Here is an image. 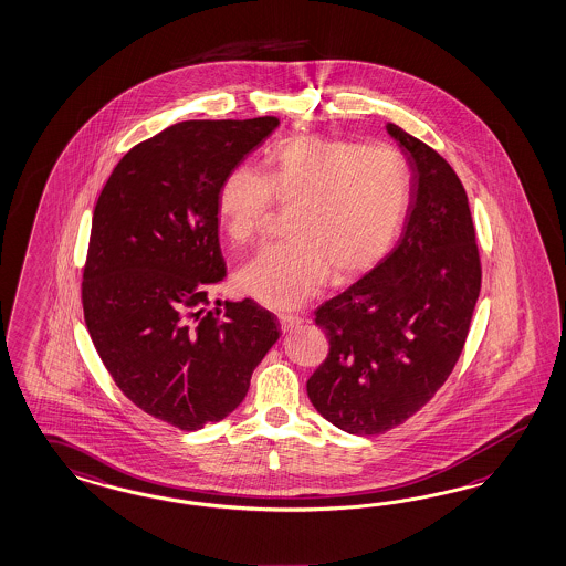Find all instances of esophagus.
Returning <instances> with one entry per match:
<instances>
[{
    "label": "esophagus",
    "mask_w": 566,
    "mask_h": 566,
    "mask_svg": "<svg viewBox=\"0 0 566 566\" xmlns=\"http://www.w3.org/2000/svg\"><path fill=\"white\" fill-rule=\"evenodd\" d=\"M279 323H281L283 331H291V328L300 326L304 321H302L300 316H293V314H281V316H279Z\"/></svg>",
    "instance_id": "1"
}]
</instances>
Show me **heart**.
<instances>
[{
	"instance_id": "b5f03b06",
	"label": "heart",
	"mask_w": 566,
	"mask_h": 566,
	"mask_svg": "<svg viewBox=\"0 0 566 566\" xmlns=\"http://www.w3.org/2000/svg\"><path fill=\"white\" fill-rule=\"evenodd\" d=\"M411 169L395 146L357 145L306 134L276 146L266 176L229 169L217 190V219L238 243L259 240L275 207L290 212V242L271 245L235 275L262 306L293 310L328 276L349 283L387 256L403 226Z\"/></svg>"
}]
</instances>
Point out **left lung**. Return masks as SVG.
Listing matches in <instances>:
<instances>
[{"mask_svg": "<svg viewBox=\"0 0 566 566\" xmlns=\"http://www.w3.org/2000/svg\"><path fill=\"white\" fill-rule=\"evenodd\" d=\"M411 169L403 235L368 275L318 307L328 356L307 380L324 420L385 434L451 376L482 287L468 195L434 148L387 124Z\"/></svg>", "mask_w": 566, "mask_h": 566, "instance_id": "1", "label": "left lung"}]
</instances>
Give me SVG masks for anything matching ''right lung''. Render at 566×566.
<instances>
[{"mask_svg": "<svg viewBox=\"0 0 566 566\" xmlns=\"http://www.w3.org/2000/svg\"><path fill=\"white\" fill-rule=\"evenodd\" d=\"M276 117L190 119L129 148L98 196L82 273L84 321L132 403L195 432L242 403L275 345L254 300L210 307L226 276L217 190Z\"/></svg>", "mask_w": 566, "mask_h": 566, "instance_id": "obj_1", "label": "right lung"}]
</instances>
